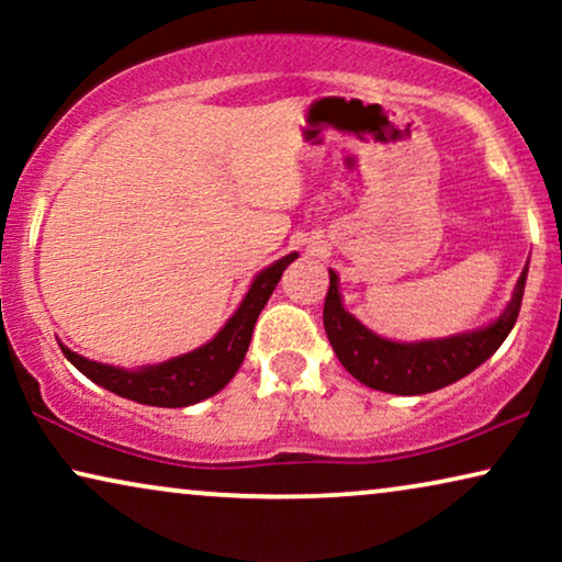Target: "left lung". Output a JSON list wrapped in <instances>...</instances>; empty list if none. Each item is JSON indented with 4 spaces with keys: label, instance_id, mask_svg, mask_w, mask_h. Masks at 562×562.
I'll return each instance as SVG.
<instances>
[{
    "label": "left lung",
    "instance_id": "1",
    "mask_svg": "<svg viewBox=\"0 0 562 562\" xmlns=\"http://www.w3.org/2000/svg\"><path fill=\"white\" fill-rule=\"evenodd\" d=\"M525 281L527 268L519 276L509 306L494 325L475 329V333L445 337V340L394 342L373 335L342 310L335 271H329V289L322 317H325V329L335 356L360 383L375 391H386V394L417 396L450 386L494 356L519 317Z\"/></svg>",
    "mask_w": 562,
    "mask_h": 562
}]
</instances>
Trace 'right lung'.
<instances>
[{"label":"right lung","instance_id":"add662e5","mask_svg":"<svg viewBox=\"0 0 562 562\" xmlns=\"http://www.w3.org/2000/svg\"><path fill=\"white\" fill-rule=\"evenodd\" d=\"M294 258H299L296 252H289L286 258L276 260L273 266L260 271L248 294H245L243 304L227 319V325L214 335V340L187 352V356L140 368V371H122V368L83 358L79 352L68 350L66 345H60V350L87 379L117 396L133 398V402L148 406H171V409L196 404L225 389L229 379L237 373L245 352H248L258 314L266 306L268 296L273 294L281 273L286 271V266Z\"/></svg>","mask_w":562,"mask_h":562}]
</instances>
